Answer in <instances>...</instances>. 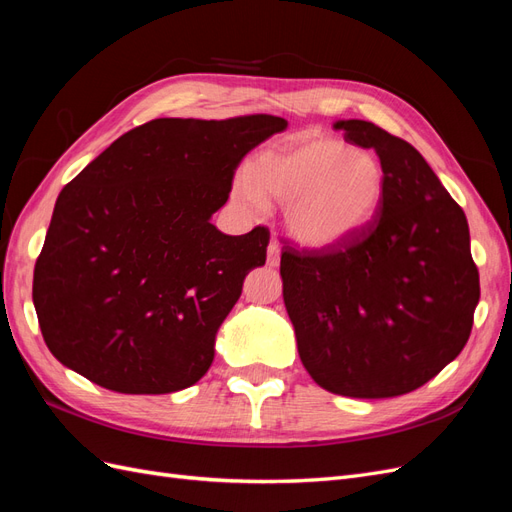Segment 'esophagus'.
Masks as SVG:
<instances>
[{
  "instance_id": "34e87169",
  "label": "esophagus",
  "mask_w": 512,
  "mask_h": 512,
  "mask_svg": "<svg viewBox=\"0 0 512 512\" xmlns=\"http://www.w3.org/2000/svg\"><path fill=\"white\" fill-rule=\"evenodd\" d=\"M280 245H277V241H271L269 247H267V265L269 267H277L280 265Z\"/></svg>"
}]
</instances>
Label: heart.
<instances>
[{
	"mask_svg": "<svg viewBox=\"0 0 512 512\" xmlns=\"http://www.w3.org/2000/svg\"><path fill=\"white\" fill-rule=\"evenodd\" d=\"M386 175L380 160L344 138L303 134L260 151L239 179L235 196L243 207L284 205V224L303 245L342 243L365 228L382 205Z\"/></svg>",
	"mask_w": 512,
	"mask_h": 512,
	"instance_id": "1",
	"label": "heart"
}]
</instances>
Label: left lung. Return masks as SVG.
Returning a JSON list of instances; mask_svg holds the SVG:
<instances>
[{
  "mask_svg": "<svg viewBox=\"0 0 512 512\" xmlns=\"http://www.w3.org/2000/svg\"><path fill=\"white\" fill-rule=\"evenodd\" d=\"M346 143L376 149L382 205L350 239L299 250L280 273L299 356L335 395H406L466 346L480 297L463 209L404 138L369 121H337Z\"/></svg>",
  "mask_w": 512,
  "mask_h": 512,
  "instance_id": "1",
  "label": "left lung"
}]
</instances>
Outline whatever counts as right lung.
I'll list each match as a JSON object with an SVG mask.
<instances>
[{
  "instance_id": "add662e5",
  "label": "right lung",
  "mask_w": 512,
  "mask_h": 512,
  "mask_svg": "<svg viewBox=\"0 0 512 512\" xmlns=\"http://www.w3.org/2000/svg\"><path fill=\"white\" fill-rule=\"evenodd\" d=\"M286 119H153L61 190L34 269L59 363L108 391L175 393L213 363L215 333L267 260L269 228L224 235L211 215L241 160Z\"/></svg>"
}]
</instances>
